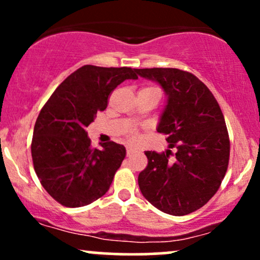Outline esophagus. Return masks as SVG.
I'll list each match as a JSON object with an SVG mask.
<instances>
[{
  "instance_id": "1",
  "label": "esophagus",
  "mask_w": 260,
  "mask_h": 260,
  "mask_svg": "<svg viewBox=\"0 0 260 260\" xmlns=\"http://www.w3.org/2000/svg\"><path fill=\"white\" fill-rule=\"evenodd\" d=\"M137 151H138V149L132 148V147H127V155H132L134 153H137Z\"/></svg>"
}]
</instances>
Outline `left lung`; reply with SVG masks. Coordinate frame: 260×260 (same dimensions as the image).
<instances>
[{"mask_svg":"<svg viewBox=\"0 0 260 260\" xmlns=\"http://www.w3.org/2000/svg\"><path fill=\"white\" fill-rule=\"evenodd\" d=\"M138 76L156 82L166 96L156 131L168 134L169 149L145 151L148 166L138 176L140 192L155 208L182 216L207 204L229 165L225 118L208 86L177 68H143Z\"/></svg>","mask_w":260,"mask_h":260,"instance_id":"left-lung-1","label":"left lung"}]
</instances>
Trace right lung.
I'll list each match as a JSON object with an SVG mask.
<instances>
[{"label": "right lung", "instance_id": "1", "mask_svg": "<svg viewBox=\"0 0 260 260\" xmlns=\"http://www.w3.org/2000/svg\"><path fill=\"white\" fill-rule=\"evenodd\" d=\"M137 70L86 64L67 77L41 109L31 142L35 172L46 192L68 208L90 204L111 186L126 156L115 142L92 149L86 127L104 111L111 91Z\"/></svg>", "mask_w": 260, "mask_h": 260}]
</instances>
